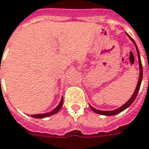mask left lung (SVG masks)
<instances>
[{
  "instance_id": "left-lung-1",
  "label": "left lung",
  "mask_w": 149,
  "mask_h": 149,
  "mask_svg": "<svg viewBox=\"0 0 149 149\" xmlns=\"http://www.w3.org/2000/svg\"><path fill=\"white\" fill-rule=\"evenodd\" d=\"M127 35L129 36V38H130L131 40L133 41V42L134 43L135 45V47H136V52H137V55H138V61H139V67H140V75H139V79H138V83H137V85H136V88L135 89V91L133 92V95L131 96V98L130 100H128L127 102H125L124 105H122V107H120L119 108L116 109V110H114V111H100V110H97V109H95L94 107H92L91 106H90V107L92 111H94L95 113H96V114H102V115H107V116H111V115H115L117 114H119L120 112H122L124 110L129 107L134 102V100L136 99V95L138 94V91L140 90V87H141V81H142V77H143V67H142V64H141V57H140V53H139V50H138V48L136 47V42H134L133 38H131L130 35Z\"/></svg>"
}]
</instances>
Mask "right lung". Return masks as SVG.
<instances>
[{
    "label": "right lung",
    "instance_id": "add662e5",
    "mask_svg": "<svg viewBox=\"0 0 149 149\" xmlns=\"http://www.w3.org/2000/svg\"><path fill=\"white\" fill-rule=\"evenodd\" d=\"M63 105V97H61V100L60 103L58 104V107H56V108L52 111L51 112H49V113H47V114H32V115H31L33 118H47V117H49L50 115H53V114H56V113H58V111H60L61 108V107Z\"/></svg>",
    "mask_w": 149,
    "mask_h": 149
}]
</instances>
